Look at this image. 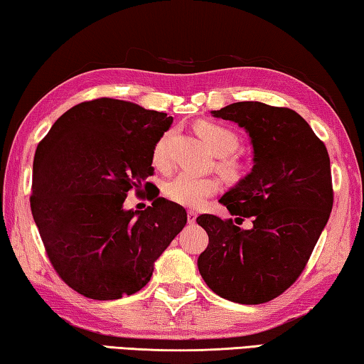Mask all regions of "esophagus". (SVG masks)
Returning a JSON list of instances; mask_svg holds the SVG:
<instances>
[{"instance_id": "esophagus-1", "label": "esophagus", "mask_w": 364, "mask_h": 364, "mask_svg": "<svg viewBox=\"0 0 364 364\" xmlns=\"http://www.w3.org/2000/svg\"><path fill=\"white\" fill-rule=\"evenodd\" d=\"M196 220H197V213L194 210H188V223L194 225Z\"/></svg>"}]
</instances>
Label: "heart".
<instances>
[{
    "label": "heart",
    "mask_w": 364,
    "mask_h": 364,
    "mask_svg": "<svg viewBox=\"0 0 364 364\" xmlns=\"http://www.w3.org/2000/svg\"><path fill=\"white\" fill-rule=\"evenodd\" d=\"M197 133L204 138L205 143L217 156L223 157L218 162V168L231 180H241L245 175V164L230 154L239 147L237 133L230 127L221 125L217 122H200L196 127ZM173 139V132H165L157 139L152 149V164L159 170H167L170 167V146ZM228 157L226 158L225 156ZM220 191V180L215 176H196L193 173H178L164 186V194L168 200L176 202L186 207H202Z\"/></svg>",
    "instance_id": "obj_1"
}]
</instances>
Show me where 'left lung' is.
Masks as SVG:
<instances>
[{
  "label": "left lung",
  "instance_id": "8db88e82",
  "mask_svg": "<svg viewBox=\"0 0 364 364\" xmlns=\"http://www.w3.org/2000/svg\"><path fill=\"white\" fill-rule=\"evenodd\" d=\"M215 117L239 123L254 146V168L221 197L236 218L197 217L208 245L197 258L212 291L244 305L264 304L304 273L334 204L328 149L292 109L234 102ZM250 218L255 228L237 225Z\"/></svg>",
  "mask_w": 364,
  "mask_h": 364
}]
</instances>
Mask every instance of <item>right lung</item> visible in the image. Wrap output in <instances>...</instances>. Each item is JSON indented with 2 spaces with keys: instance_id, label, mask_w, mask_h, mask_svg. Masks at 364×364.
I'll use <instances>...</instances> for the list:
<instances>
[{
  "instance_id": "right-lung-1",
  "label": "right lung",
  "mask_w": 364,
  "mask_h": 364,
  "mask_svg": "<svg viewBox=\"0 0 364 364\" xmlns=\"http://www.w3.org/2000/svg\"><path fill=\"white\" fill-rule=\"evenodd\" d=\"M171 117L97 97L54 122L36 146L30 208L59 278L95 300L132 295L186 225L180 204L154 193L152 205L123 210L128 191L149 186L152 149Z\"/></svg>"
}]
</instances>
